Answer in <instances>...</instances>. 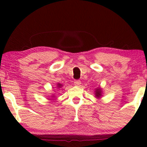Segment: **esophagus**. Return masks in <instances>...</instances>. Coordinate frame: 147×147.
<instances>
[{"instance_id":"esophagus-1","label":"esophagus","mask_w":147,"mask_h":147,"mask_svg":"<svg viewBox=\"0 0 147 147\" xmlns=\"http://www.w3.org/2000/svg\"><path fill=\"white\" fill-rule=\"evenodd\" d=\"M81 81H80V80H76L75 82H74V84H75V86H81Z\"/></svg>"}]
</instances>
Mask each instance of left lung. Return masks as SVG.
<instances>
[{"label":"left lung","mask_w":147,"mask_h":147,"mask_svg":"<svg viewBox=\"0 0 147 147\" xmlns=\"http://www.w3.org/2000/svg\"><path fill=\"white\" fill-rule=\"evenodd\" d=\"M102 95V90L100 89V88H96V91H95V96L97 98H99L101 97Z\"/></svg>","instance_id":"8db88e82"}]
</instances>
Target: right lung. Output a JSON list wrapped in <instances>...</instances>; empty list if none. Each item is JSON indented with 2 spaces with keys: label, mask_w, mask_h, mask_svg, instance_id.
<instances>
[{
  "label": "right lung",
  "mask_w": 147,
  "mask_h": 147,
  "mask_svg": "<svg viewBox=\"0 0 147 147\" xmlns=\"http://www.w3.org/2000/svg\"><path fill=\"white\" fill-rule=\"evenodd\" d=\"M61 86H62V85H61V84H57V88H60L61 87ZM53 97H54V96H53Z\"/></svg>",
  "instance_id": "add662e5"
}]
</instances>
